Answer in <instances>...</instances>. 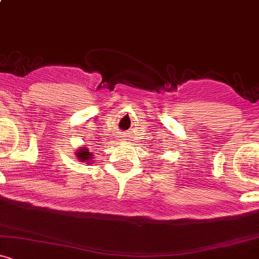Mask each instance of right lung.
Wrapping results in <instances>:
<instances>
[{"label":"right lung","mask_w":259,"mask_h":259,"mask_svg":"<svg viewBox=\"0 0 259 259\" xmlns=\"http://www.w3.org/2000/svg\"><path fill=\"white\" fill-rule=\"evenodd\" d=\"M75 157H77L78 160H80L81 162L92 164V161H93L94 159V155L88 150L87 146H81V148H78V150L75 151Z\"/></svg>","instance_id":"obj_1"}]
</instances>
